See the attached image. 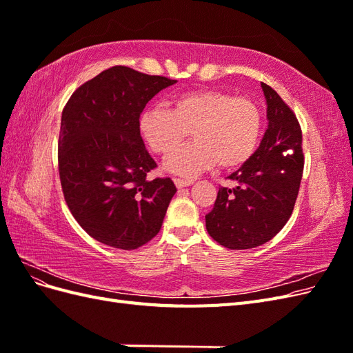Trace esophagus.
I'll return each mask as SVG.
<instances>
[{"label": "esophagus", "mask_w": 353, "mask_h": 353, "mask_svg": "<svg viewBox=\"0 0 353 353\" xmlns=\"http://www.w3.org/2000/svg\"><path fill=\"white\" fill-rule=\"evenodd\" d=\"M174 183L178 188H183V187H188L193 184V181L191 179H183V178H174Z\"/></svg>", "instance_id": "esophagus-1"}]
</instances>
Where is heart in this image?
<instances>
[{"label":"heart","instance_id":"obj_1","mask_svg":"<svg viewBox=\"0 0 353 353\" xmlns=\"http://www.w3.org/2000/svg\"><path fill=\"white\" fill-rule=\"evenodd\" d=\"M263 116L249 97L219 90L181 94L170 109L148 108L140 117V132L154 153L166 154L191 130L194 142L168 154V172L193 178L218 163L239 168L253 156L261 141Z\"/></svg>","mask_w":353,"mask_h":353}]
</instances>
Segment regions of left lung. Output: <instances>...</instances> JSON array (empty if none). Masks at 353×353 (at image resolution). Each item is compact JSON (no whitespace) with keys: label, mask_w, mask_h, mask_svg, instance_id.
I'll return each instance as SVG.
<instances>
[{"label":"left lung","mask_w":353,"mask_h":353,"mask_svg":"<svg viewBox=\"0 0 353 353\" xmlns=\"http://www.w3.org/2000/svg\"><path fill=\"white\" fill-rule=\"evenodd\" d=\"M266 130L261 145L228 178L239 184L221 187L206 215L209 236L231 250L258 248L279 234L290 219L303 172L302 130L294 112L270 85Z\"/></svg>","instance_id":"1"}]
</instances>
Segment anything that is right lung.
<instances>
[{
    "mask_svg": "<svg viewBox=\"0 0 353 353\" xmlns=\"http://www.w3.org/2000/svg\"><path fill=\"white\" fill-rule=\"evenodd\" d=\"M176 81L113 66L82 83L61 113L59 174L73 218L92 239L134 250L157 236L176 187L148 179L140 114Z\"/></svg>",
    "mask_w": 353,
    "mask_h": 353,
    "instance_id": "obj_1",
    "label": "right lung"
}]
</instances>
